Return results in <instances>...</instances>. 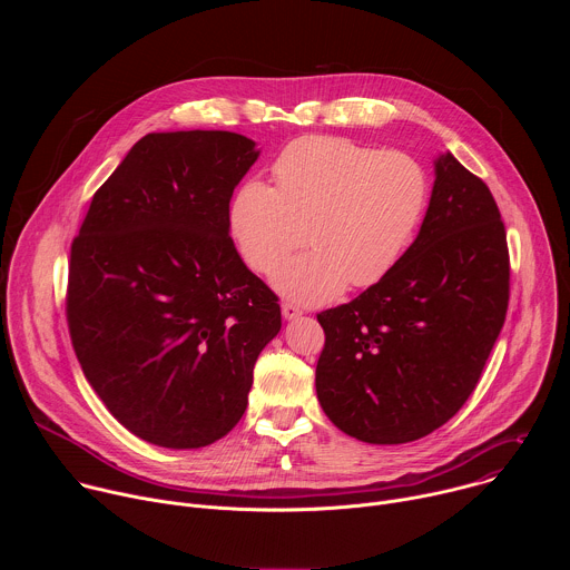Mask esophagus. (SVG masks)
I'll return each instance as SVG.
<instances>
[{
    "mask_svg": "<svg viewBox=\"0 0 570 570\" xmlns=\"http://www.w3.org/2000/svg\"><path fill=\"white\" fill-rule=\"evenodd\" d=\"M282 315H284L286 320H295V317L302 315V308L295 306V304H291V302H284V304H282Z\"/></svg>",
    "mask_w": 570,
    "mask_h": 570,
    "instance_id": "esophagus-1",
    "label": "esophagus"
}]
</instances>
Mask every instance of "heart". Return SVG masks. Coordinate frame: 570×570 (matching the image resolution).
Returning <instances> with one entry per match:
<instances>
[{
    "label": "heart",
    "mask_w": 570,
    "mask_h": 570,
    "mask_svg": "<svg viewBox=\"0 0 570 570\" xmlns=\"http://www.w3.org/2000/svg\"><path fill=\"white\" fill-rule=\"evenodd\" d=\"M273 176L277 187L259 178L236 187L227 227L257 273H271L295 250L304 227L311 250L273 275L275 288L302 304L330 302L347 284L381 282L411 248L431 203V178L417 157L345 137L291 141Z\"/></svg>",
    "instance_id": "1"
}]
</instances>
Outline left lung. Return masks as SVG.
<instances>
[{
	"instance_id": "obj_1",
	"label": "left lung",
	"mask_w": 570,
	"mask_h": 570,
	"mask_svg": "<svg viewBox=\"0 0 570 570\" xmlns=\"http://www.w3.org/2000/svg\"><path fill=\"white\" fill-rule=\"evenodd\" d=\"M510 253L499 205L444 153L422 229L401 262L356 299L317 313L324 415L370 444L415 442L475 390L503 330Z\"/></svg>"
}]
</instances>
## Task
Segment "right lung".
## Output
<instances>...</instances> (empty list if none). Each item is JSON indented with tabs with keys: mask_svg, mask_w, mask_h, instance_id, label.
Here are the masks:
<instances>
[{
	"mask_svg": "<svg viewBox=\"0 0 570 570\" xmlns=\"http://www.w3.org/2000/svg\"><path fill=\"white\" fill-rule=\"evenodd\" d=\"M255 141L227 130L148 132L95 194L71 243L67 324L112 417L167 449H200L246 413L279 334L277 295L227 227Z\"/></svg>",
	"mask_w": 570,
	"mask_h": 570,
	"instance_id": "add662e5",
	"label": "right lung"
}]
</instances>
